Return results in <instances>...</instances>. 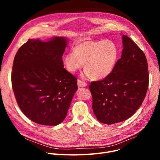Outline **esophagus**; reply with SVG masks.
Here are the masks:
<instances>
[{
  "instance_id": "1",
  "label": "esophagus",
  "mask_w": 160,
  "mask_h": 160,
  "mask_svg": "<svg viewBox=\"0 0 160 160\" xmlns=\"http://www.w3.org/2000/svg\"><path fill=\"white\" fill-rule=\"evenodd\" d=\"M77 83H78V88L86 87V86H87V83H85V82H83V81H82V80H78Z\"/></svg>"
}]
</instances>
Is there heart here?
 <instances>
[{
  "label": "heart",
  "mask_w": 160,
  "mask_h": 160,
  "mask_svg": "<svg viewBox=\"0 0 160 160\" xmlns=\"http://www.w3.org/2000/svg\"><path fill=\"white\" fill-rule=\"evenodd\" d=\"M119 53L118 47L112 40H86L78 42L73 47V51L63 56V63L67 71L75 72L82 68L84 63L83 78L92 77L100 80L113 71Z\"/></svg>",
  "instance_id": "b5f03b06"
}]
</instances>
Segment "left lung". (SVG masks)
I'll list each match as a JSON object with an SVG mask.
<instances>
[{"instance_id": "obj_1", "label": "left lung", "mask_w": 160, "mask_h": 160, "mask_svg": "<svg viewBox=\"0 0 160 160\" xmlns=\"http://www.w3.org/2000/svg\"><path fill=\"white\" fill-rule=\"evenodd\" d=\"M121 58L102 80L92 82L89 89L97 119L106 124L129 119L141 106L148 87L146 56L128 36H122Z\"/></svg>"}]
</instances>
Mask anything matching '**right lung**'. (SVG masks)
<instances>
[{
  "label": "right lung",
  "instance_id": "add662e5",
  "mask_svg": "<svg viewBox=\"0 0 160 160\" xmlns=\"http://www.w3.org/2000/svg\"><path fill=\"white\" fill-rule=\"evenodd\" d=\"M64 37L28 39L14 58L12 83L22 112L32 121L56 126L63 121L78 89L77 79L63 68Z\"/></svg>",
  "mask_w": 160,
  "mask_h": 160
}]
</instances>
